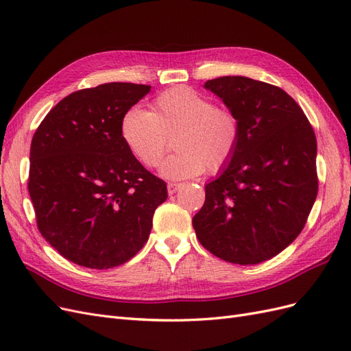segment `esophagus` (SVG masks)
I'll return each mask as SVG.
<instances>
[{"mask_svg": "<svg viewBox=\"0 0 351 351\" xmlns=\"http://www.w3.org/2000/svg\"><path fill=\"white\" fill-rule=\"evenodd\" d=\"M180 187H182L180 183H168V195H174Z\"/></svg>", "mask_w": 351, "mask_h": 351, "instance_id": "1", "label": "esophagus"}]
</instances>
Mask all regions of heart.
<instances>
[{
  "mask_svg": "<svg viewBox=\"0 0 351 351\" xmlns=\"http://www.w3.org/2000/svg\"><path fill=\"white\" fill-rule=\"evenodd\" d=\"M127 149L147 168L161 162L174 136L176 154L159 171L167 178L183 180L224 168L236 155L241 139V121L228 107L189 86L168 89L151 104V111L133 107L120 123Z\"/></svg>",
  "mask_w": 351,
  "mask_h": 351,
  "instance_id": "1",
  "label": "heart"
}]
</instances>
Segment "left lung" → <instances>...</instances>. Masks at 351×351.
<instances>
[{
  "label": "left lung",
  "mask_w": 351,
  "mask_h": 351,
  "mask_svg": "<svg viewBox=\"0 0 351 351\" xmlns=\"http://www.w3.org/2000/svg\"><path fill=\"white\" fill-rule=\"evenodd\" d=\"M241 121L236 155L205 186L193 217L200 244L217 258L256 265L303 230L317 195L316 136L289 93L243 76L205 83Z\"/></svg>",
  "instance_id": "obj_1"
}]
</instances>
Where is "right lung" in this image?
Masks as SVG:
<instances>
[{
  "mask_svg": "<svg viewBox=\"0 0 351 351\" xmlns=\"http://www.w3.org/2000/svg\"><path fill=\"white\" fill-rule=\"evenodd\" d=\"M149 90L114 82L73 92L32 139L27 189L38 228L80 267L108 269L130 261L168 197L164 180L137 161L120 134L124 112Z\"/></svg>",
  "mask_w": 351,
  "mask_h": 351,
  "instance_id": "obj_1",
  "label": "right lung"
}]
</instances>
